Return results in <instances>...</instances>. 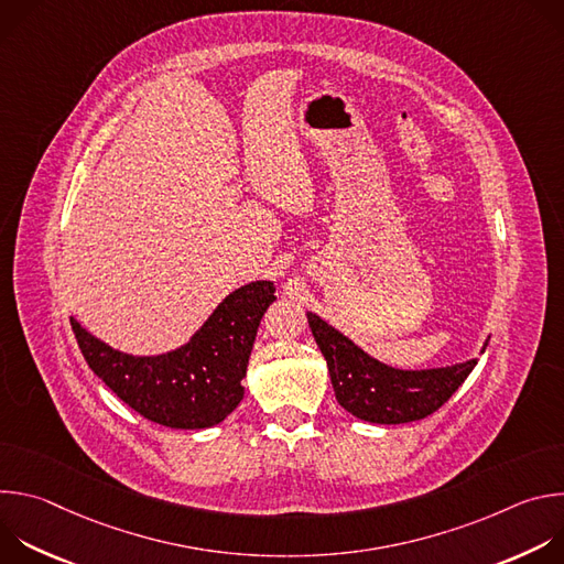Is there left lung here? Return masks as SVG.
I'll return each instance as SVG.
<instances>
[{"label": "left lung", "mask_w": 564, "mask_h": 564, "mask_svg": "<svg viewBox=\"0 0 564 564\" xmlns=\"http://www.w3.org/2000/svg\"><path fill=\"white\" fill-rule=\"evenodd\" d=\"M307 324L328 364L337 401L350 415L370 424H409L433 415L477 364L475 357L442 368H394L370 357L318 314L307 312ZM489 339L479 355L487 350Z\"/></svg>", "instance_id": "left-lung-1"}]
</instances>
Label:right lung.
Segmentation results:
<instances>
[{
    "label": "right lung",
    "instance_id": "obj_1",
    "mask_svg": "<svg viewBox=\"0 0 564 564\" xmlns=\"http://www.w3.org/2000/svg\"><path fill=\"white\" fill-rule=\"evenodd\" d=\"M276 288L252 281L229 292L192 339L160 355H129L70 326L91 370L142 417L170 429L220 424L246 394L243 379L257 330Z\"/></svg>",
    "mask_w": 564,
    "mask_h": 564
}]
</instances>
